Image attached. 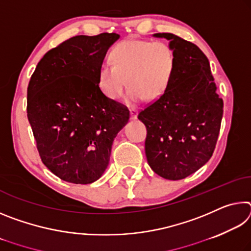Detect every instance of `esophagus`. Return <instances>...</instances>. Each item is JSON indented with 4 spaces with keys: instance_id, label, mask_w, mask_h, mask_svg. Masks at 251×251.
<instances>
[{
    "instance_id": "esophagus-1",
    "label": "esophagus",
    "mask_w": 251,
    "mask_h": 251,
    "mask_svg": "<svg viewBox=\"0 0 251 251\" xmlns=\"http://www.w3.org/2000/svg\"><path fill=\"white\" fill-rule=\"evenodd\" d=\"M129 113H130V118H131V120H136V118H137V114H138L137 109L129 108Z\"/></svg>"
}]
</instances>
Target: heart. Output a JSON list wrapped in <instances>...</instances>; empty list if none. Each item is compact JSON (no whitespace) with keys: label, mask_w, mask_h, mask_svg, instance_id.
<instances>
[{"label":"heart","mask_w":251,"mask_h":251,"mask_svg":"<svg viewBox=\"0 0 251 251\" xmlns=\"http://www.w3.org/2000/svg\"><path fill=\"white\" fill-rule=\"evenodd\" d=\"M109 58L112 64L100 66L97 84L110 100L120 99L126 84V99L131 103L159 99L176 67L175 50L165 41L124 40L112 49Z\"/></svg>","instance_id":"b5f03b06"}]
</instances>
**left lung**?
Instances as JSON below:
<instances>
[{"mask_svg":"<svg viewBox=\"0 0 251 251\" xmlns=\"http://www.w3.org/2000/svg\"><path fill=\"white\" fill-rule=\"evenodd\" d=\"M176 67L167 90L138 114L145 124V152L157 175L179 180L198 171L215 151L224 112L209 62L196 44L172 33Z\"/></svg>","mask_w":251,"mask_h":251,"instance_id":"1","label":"left lung"}]
</instances>
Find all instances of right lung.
<instances>
[{"mask_svg":"<svg viewBox=\"0 0 251 251\" xmlns=\"http://www.w3.org/2000/svg\"><path fill=\"white\" fill-rule=\"evenodd\" d=\"M116 33L77 35L50 50L27 87V118L42 163L62 180L91 184L108 166L113 141L129 120L103 95L97 74Z\"/></svg>","mask_w":251,"mask_h":251,"instance_id":"add662e5","label":"right lung"}]
</instances>
